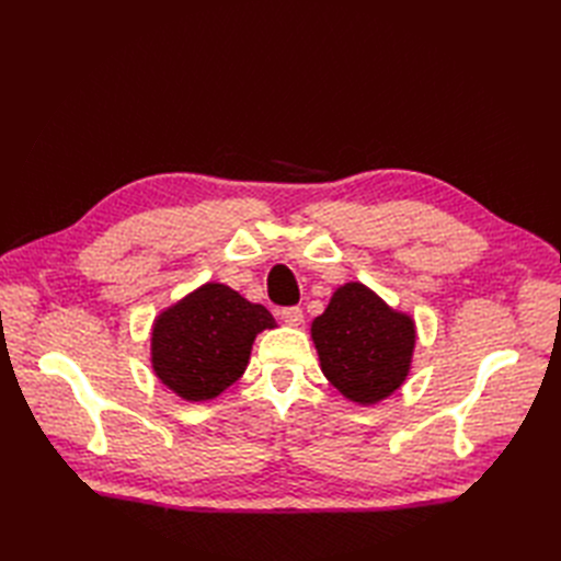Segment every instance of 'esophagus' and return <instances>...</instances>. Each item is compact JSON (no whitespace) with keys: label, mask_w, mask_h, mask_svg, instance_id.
<instances>
[{"label":"esophagus","mask_w":561,"mask_h":561,"mask_svg":"<svg viewBox=\"0 0 561 561\" xmlns=\"http://www.w3.org/2000/svg\"><path fill=\"white\" fill-rule=\"evenodd\" d=\"M280 320L285 322V325L297 328V325H301V320H304V311H301L299 307H285V309L280 311Z\"/></svg>","instance_id":"34e87169"}]
</instances>
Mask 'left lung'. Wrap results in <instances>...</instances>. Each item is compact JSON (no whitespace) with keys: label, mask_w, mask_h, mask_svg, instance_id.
Instances as JSON below:
<instances>
[{"label":"left lung","mask_w":561,"mask_h":561,"mask_svg":"<svg viewBox=\"0 0 561 561\" xmlns=\"http://www.w3.org/2000/svg\"><path fill=\"white\" fill-rule=\"evenodd\" d=\"M322 375L360 404H375L400 388L412 363L414 322L367 290L346 283L311 325Z\"/></svg>","instance_id":"1"}]
</instances>
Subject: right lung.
<instances>
[{"mask_svg": "<svg viewBox=\"0 0 561 561\" xmlns=\"http://www.w3.org/2000/svg\"><path fill=\"white\" fill-rule=\"evenodd\" d=\"M276 320L227 285L208 283L154 322L151 365L184 400H210L239 381L252 342Z\"/></svg>", "mask_w": 561, "mask_h": 561, "instance_id": "1", "label": "right lung"}]
</instances>
